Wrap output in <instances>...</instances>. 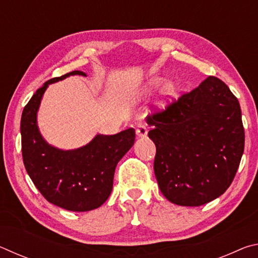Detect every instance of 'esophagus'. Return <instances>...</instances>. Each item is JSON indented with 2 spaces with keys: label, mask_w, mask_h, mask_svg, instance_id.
Masks as SVG:
<instances>
[{
  "label": "esophagus",
  "mask_w": 258,
  "mask_h": 258,
  "mask_svg": "<svg viewBox=\"0 0 258 258\" xmlns=\"http://www.w3.org/2000/svg\"><path fill=\"white\" fill-rule=\"evenodd\" d=\"M148 133L147 125L145 123H139L137 126V135L138 137H146Z\"/></svg>",
  "instance_id": "esophagus-1"
}]
</instances>
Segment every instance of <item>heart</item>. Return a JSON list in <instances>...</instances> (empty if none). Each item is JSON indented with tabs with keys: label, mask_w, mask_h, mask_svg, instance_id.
Instances as JSON below:
<instances>
[{
	"label": "heart",
	"mask_w": 258,
	"mask_h": 258,
	"mask_svg": "<svg viewBox=\"0 0 258 258\" xmlns=\"http://www.w3.org/2000/svg\"><path fill=\"white\" fill-rule=\"evenodd\" d=\"M161 81L160 78H152V80L149 82V86L151 87H157L158 85H160L161 84ZM175 94V86H174L172 83H167V84H166L165 86H164V90H163V95H164V98L165 99H171L173 95Z\"/></svg>",
	"instance_id": "b5f03b06"
}]
</instances>
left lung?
I'll list each match as a JSON object with an SVG mask.
<instances>
[{"label": "left lung", "mask_w": 258, "mask_h": 258, "mask_svg": "<svg viewBox=\"0 0 258 258\" xmlns=\"http://www.w3.org/2000/svg\"><path fill=\"white\" fill-rule=\"evenodd\" d=\"M147 121L156 145L155 175L166 199L192 207L224 194L244 148L241 109L224 82L208 76Z\"/></svg>", "instance_id": "8db88e82"}]
</instances>
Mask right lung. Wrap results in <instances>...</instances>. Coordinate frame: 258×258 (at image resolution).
<instances>
[{"instance_id":"right-lung-1","label":"right lung","mask_w":258,"mask_h":258,"mask_svg":"<svg viewBox=\"0 0 258 258\" xmlns=\"http://www.w3.org/2000/svg\"><path fill=\"white\" fill-rule=\"evenodd\" d=\"M81 71L44 83L26 104L21 115V152L26 171L47 202L72 212H89L101 206L112 190L118 161L135 141L134 128L95 137L76 150H60L47 145L37 127V110L46 87Z\"/></svg>"}]
</instances>
